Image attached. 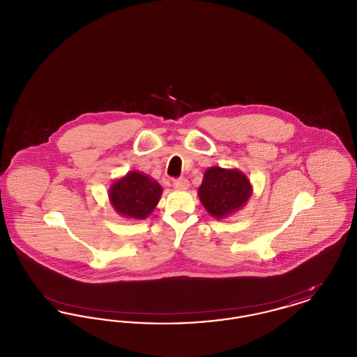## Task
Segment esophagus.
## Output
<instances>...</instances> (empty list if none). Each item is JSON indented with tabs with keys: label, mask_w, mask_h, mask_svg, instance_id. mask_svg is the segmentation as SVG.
<instances>
[{
	"label": "esophagus",
	"mask_w": 357,
	"mask_h": 357,
	"mask_svg": "<svg viewBox=\"0 0 357 357\" xmlns=\"http://www.w3.org/2000/svg\"><path fill=\"white\" fill-rule=\"evenodd\" d=\"M172 186L175 187L176 190H187L190 187V183L187 179H176V181H174Z\"/></svg>",
	"instance_id": "esophagus-1"
}]
</instances>
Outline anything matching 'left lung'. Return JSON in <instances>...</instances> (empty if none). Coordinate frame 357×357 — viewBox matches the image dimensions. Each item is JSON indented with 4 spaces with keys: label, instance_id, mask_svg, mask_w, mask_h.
<instances>
[{
    "label": "left lung",
    "instance_id": "left-lung-1",
    "mask_svg": "<svg viewBox=\"0 0 357 357\" xmlns=\"http://www.w3.org/2000/svg\"><path fill=\"white\" fill-rule=\"evenodd\" d=\"M253 194L250 179L238 169H223L213 166L204 171L198 197L206 211L217 218L225 220L241 210Z\"/></svg>",
    "mask_w": 357,
    "mask_h": 357
}]
</instances>
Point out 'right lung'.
<instances>
[{"label": "right lung", "instance_id": "obj_1", "mask_svg": "<svg viewBox=\"0 0 357 357\" xmlns=\"http://www.w3.org/2000/svg\"><path fill=\"white\" fill-rule=\"evenodd\" d=\"M163 188L140 171H130L115 179L108 188V199L114 210L128 220L147 218L159 204Z\"/></svg>", "mask_w": 357, "mask_h": 357}]
</instances>
